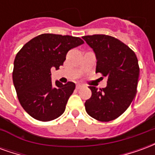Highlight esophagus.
Here are the masks:
<instances>
[{
    "instance_id": "1",
    "label": "esophagus",
    "mask_w": 155,
    "mask_h": 155,
    "mask_svg": "<svg viewBox=\"0 0 155 155\" xmlns=\"http://www.w3.org/2000/svg\"><path fill=\"white\" fill-rule=\"evenodd\" d=\"M83 86H84V85H83V84H78L77 85H76V89H78V90H79V89H81V88L83 87Z\"/></svg>"
}]
</instances>
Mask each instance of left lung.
Returning <instances> with one entry per match:
<instances>
[{"label":"left lung","mask_w":155,"mask_h":155,"mask_svg":"<svg viewBox=\"0 0 155 155\" xmlns=\"http://www.w3.org/2000/svg\"><path fill=\"white\" fill-rule=\"evenodd\" d=\"M82 38L95 54V72L107 77L105 88L98 90L90 86L92 95L84 103L85 110L99 121L114 120L126 110L137 93L140 67L136 54L110 35H84Z\"/></svg>","instance_id":"8db88e82"}]
</instances>
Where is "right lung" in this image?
<instances>
[{
    "instance_id": "obj_1",
    "label": "right lung",
    "mask_w": 155,
    "mask_h": 155,
    "mask_svg": "<svg viewBox=\"0 0 155 155\" xmlns=\"http://www.w3.org/2000/svg\"><path fill=\"white\" fill-rule=\"evenodd\" d=\"M84 44L71 35L41 34L28 41L14 61L13 84L17 97L31 117L51 121L64 113L65 105L75 89L73 82L63 84L51 81V69L63 65L67 52Z\"/></svg>"
}]
</instances>
